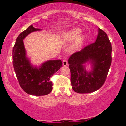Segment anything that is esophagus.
<instances>
[{"mask_svg": "<svg viewBox=\"0 0 126 126\" xmlns=\"http://www.w3.org/2000/svg\"><path fill=\"white\" fill-rule=\"evenodd\" d=\"M63 66H66V65H68V61H67V60H63Z\"/></svg>", "mask_w": 126, "mask_h": 126, "instance_id": "34e87169", "label": "esophagus"}]
</instances>
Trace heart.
I'll return each instance as SVG.
<instances>
[{
  "instance_id": "b5f03b06",
  "label": "heart",
  "mask_w": 126,
  "mask_h": 126,
  "mask_svg": "<svg viewBox=\"0 0 126 126\" xmlns=\"http://www.w3.org/2000/svg\"><path fill=\"white\" fill-rule=\"evenodd\" d=\"M82 30L80 29L75 28L69 31L63 35V39L65 42H70L76 40L75 46L79 47L83 44L85 37L84 35H80Z\"/></svg>"
}]
</instances>
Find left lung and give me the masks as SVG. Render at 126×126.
<instances>
[{"mask_svg": "<svg viewBox=\"0 0 126 126\" xmlns=\"http://www.w3.org/2000/svg\"><path fill=\"white\" fill-rule=\"evenodd\" d=\"M96 42L73 53L68 60L72 89L76 92H94L106 81L112 62V45L106 32L98 29ZM91 64V69L86 66Z\"/></svg>", "mask_w": 126, "mask_h": 126, "instance_id": "1", "label": "left lung"}]
</instances>
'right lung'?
<instances>
[{
	"mask_svg": "<svg viewBox=\"0 0 126 126\" xmlns=\"http://www.w3.org/2000/svg\"><path fill=\"white\" fill-rule=\"evenodd\" d=\"M31 25L16 38L13 49V63L15 74L23 90L29 94L44 96L53 89L50 79L63 65L61 60H47L38 67L34 66L27 56L23 39L32 32L40 31Z\"/></svg>",
	"mask_w": 126,
	"mask_h": 126,
	"instance_id": "1",
	"label": "right lung"
}]
</instances>
